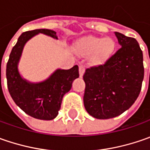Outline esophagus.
I'll use <instances>...</instances> for the list:
<instances>
[{
	"label": "esophagus",
	"mask_w": 150,
	"mask_h": 150,
	"mask_svg": "<svg viewBox=\"0 0 150 150\" xmlns=\"http://www.w3.org/2000/svg\"><path fill=\"white\" fill-rule=\"evenodd\" d=\"M84 72H85V67L83 65L79 66V76H80V78H83Z\"/></svg>",
	"instance_id": "1"
}]
</instances>
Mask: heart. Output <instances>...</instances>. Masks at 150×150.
<instances>
[{
    "instance_id": "b5f03b06",
    "label": "heart",
    "mask_w": 150,
    "mask_h": 150,
    "mask_svg": "<svg viewBox=\"0 0 150 150\" xmlns=\"http://www.w3.org/2000/svg\"><path fill=\"white\" fill-rule=\"evenodd\" d=\"M116 48V43L111 38H98L88 36L81 38L77 43L78 53L83 57L89 56L93 65H100L108 59Z\"/></svg>"
}]
</instances>
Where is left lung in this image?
I'll return each instance as SVG.
<instances>
[{"mask_svg": "<svg viewBox=\"0 0 150 150\" xmlns=\"http://www.w3.org/2000/svg\"><path fill=\"white\" fill-rule=\"evenodd\" d=\"M114 34L121 48L83 75L84 107L98 119L114 118L128 110L139 95L144 75L143 52L136 39Z\"/></svg>", "mask_w": 150, "mask_h": 150, "instance_id": "1", "label": "left lung"}]
</instances>
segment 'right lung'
Listing matches in <instances>:
<instances>
[{
	"label": "right lung",
	"instance_id": "add662e5",
	"mask_svg": "<svg viewBox=\"0 0 150 150\" xmlns=\"http://www.w3.org/2000/svg\"><path fill=\"white\" fill-rule=\"evenodd\" d=\"M39 33L58 39L56 32L48 29L23 32L11 50L6 64L7 87L16 104L26 114L41 120H52L58 114L63 96L79 77L78 66L75 65L68 70L57 69L49 78L39 83H32L22 78L18 64L23 48L30 39Z\"/></svg>",
	"mask_w": 150,
	"mask_h": 150
}]
</instances>
